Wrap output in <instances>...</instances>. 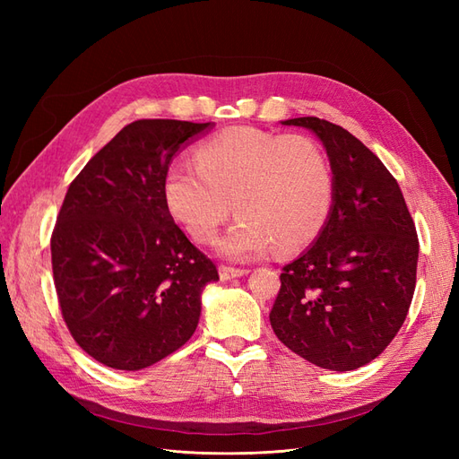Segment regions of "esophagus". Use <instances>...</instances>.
I'll use <instances>...</instances> for the list:
<instances>
[{
    "mask_svg": "<svg viewBox=\"0 0 459 459\" xmlns=\"http://www.w3.org/2000/svg\"><path fill=\"white\" fill-rule=\"evenodd\" d=\"M218 272L221 280H233V277H241L248 273V270L245 268H231V266H220Z\"/></svg>",
    "mask_w": 459,
    "mask_h": 459,
    "instance_id": "34e87169",
    "label": "esophagus"
}]
</instances>
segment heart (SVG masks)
Wrapping results in <instances>:
<instances>
[{
  "mask_svg": "<svg viewBox=\"0 0 459 459\" xmlns=\"http://www.w3.org/2000/svg\"><path fill=\"white\" fill-rule=\"evenodd\" d=\"M162 197L172 218L197 243H211L233 211L241 218L220 241L235 260L293 253L322 231L333 203L331 164L308 135L231 126L204 140L195 162L164 172Z\"/></svg>",
  "mask_w": 459,
  "mask_h": 459,
  "instance_id": "b5f03b06",
  "label": "heart"
}]
</instances>
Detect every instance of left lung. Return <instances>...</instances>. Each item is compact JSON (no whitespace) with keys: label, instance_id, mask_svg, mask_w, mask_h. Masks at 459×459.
<instances>
[{"label":"left lung","instance_id":"1","mask_svg":"<svg viewBox=\"0 0 459 459\" xmlns=\"http://www.w3.org/2000/svg\"><path fill=\"white\" fill-rule=\"evenodd\" d=\"M333 170V206L316 243L283 266L270 312L287 349L324 369L351 371L377 358L408 316L420 241L394 176L351 132L302 117Z\"/></svg>","mask_w":459,"mask_h":459}]
</instances>
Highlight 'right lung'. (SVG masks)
<instances>
[{"label": "right lung", "mask_w": 459, "mask_h": 459, "mask_svg": "<svg viewBox=\"0 0 459 459\" xmlns=\"http://www.w3.org/2000/svg\"><path fill=\"white\" fill-rule=\"evenodd\" d=\"M211 126L135 120L68 186L51 235L55 290L73 339L108 368L137 371L184 346L204 285L218 281L162 197L179 147Z\"/></svg>", "instance_id": "1"}]
</instances>
